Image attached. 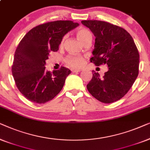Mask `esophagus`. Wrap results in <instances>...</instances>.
<instances>
[{
    "mask_svg": "<svg viewBox=\"0 0 150 150\" xmlns=\"http://www.w3.org/2000/svg\"><path fill=\"white\" fill-rule=\"evenodd\" d=\"M81 70L80 69H71V72L72 73H77V72H80Z\"/></svg>",
    "mask_w": 150,
    "mask_h": 150,
    "instance_id": "obj_1",
    "label": "esophagus"
}]
</instances>
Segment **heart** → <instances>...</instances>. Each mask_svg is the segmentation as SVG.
Masks as SVG:
<instances>
[{"label": "heart", "instance_id": "heart-1", "mask_svg": "<svg viewBox=\"0 0 150 150\" xmlns=\"http://www.w3.org/2000/svg\"><path fill=\"white\" fill-rule=\"evenodd\" d=\"M76 35L79 41L83 43L84 42L88 41V40L92 39V34L87 29L80 28L76 31ZM64 42V39L62 40V43ZM66 63L69 66L73 68H79L81 67L84 63V58L81 56H69L66 58Z\"/></svg>", "mask_w": 150, "mask_h": 150}]
</instances>
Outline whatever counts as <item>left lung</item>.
Returning a JSON list of instances; mask_svg holds the SVG:
<instances>
[{"label": "left lung", "mask_w": 150, "mask_h": 150, "mask_svg": "<svg viewBox=\"0 0 150 150\" xmlns=\"http://www.w3.org/2000/svg\"><path fill=\"white\" fill-rule=\"evenodd\" d=\"M95 36L93 56L90 62L96 66L105 64L108 71L100 78L92 71L87 89L97 100L111 103L128 92L139 74V54L131 35L121 27L98 20H83Z\"/></svg>", "instance_id": "1"}]
</instances>
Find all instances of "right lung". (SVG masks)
Listing matches in <instances>:
<instances>
[{
	"mask_svg": "<svg viewBox=\"0 0 150 150\" xmlns=\"http://www.w3.org/2000/svg\"><path fill=\"white\" fill-rule=\"evenodd\" d=\"M79 26L69 20L39 25L23 37L15 52L12 74L18 90L25 98L37 104L53 99L62 89L71 71L65 67L50 72L45 60L57 52L62 38Z\"/></svg>",
	"mask_w": 150,
	"mask_h": 150,
	"instance_id": "obj_1",
	"label": "right lung"
}]
</instances>
